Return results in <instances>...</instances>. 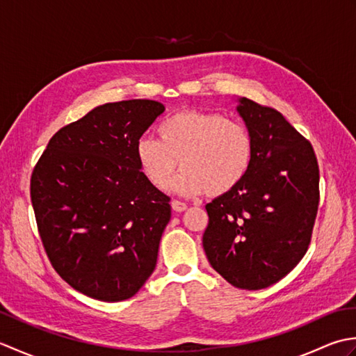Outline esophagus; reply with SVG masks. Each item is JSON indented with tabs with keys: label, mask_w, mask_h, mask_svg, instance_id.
<instances>
[{
	"label": "esophagus",
	"mask_w": 356,
	"mask_h": 356,
	"mask_svg": "<svg viewBox=\"0 0 356 356\" xmlns=\"http://www.w3.org/2000/svg\"><path fill=\"white\" fill-rule=\"evenodd\" d=\"M171 208L176 211V213H182V211H185L188 207H186V203H184V202H180V200H172L171 202Z\"/></svg>",
	"instance_id": "34e87169"
}]
</instances>
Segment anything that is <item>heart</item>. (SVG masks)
I'll use <instances>...</instances> for the list:
<instances>
[{
  "mask_svg": "<svg viewBox=\"0 0 356 356\" xmlns=\"http://www.w3.org/2000/svg\"><path fill=\"white\" fill-rule=\"evenodd\" d=\"M159 140L140 138L136 143L139 168L159 190L171 184L182 195L205 193L218 197L237 188L252 165V134L238 120L220 113L185 110L163 119Z\"/></svg>",
  "mask_w": 356,
  "mask_h": 356,
  "instance_id": "b5f03b06",
  "label": "heart"
}]
</instances>
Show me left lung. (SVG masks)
<instances>
[{
  "instance_id": "left-lung-1",
  "label": "left lung",
  "mask_w": 356,
  "mask_h": 356,
  "mask_svg": "<svg viewBox=\"0 0 356 356\" xmlns=\"http://www.w3.org/2000/svg\"><path fill=\"white\" fill-rule=\"evenodd\" d=\"M238 104L252 134V165L237 188L205 207L203 249L226 282L259 291L305 257L318 211L320 170L311 142L282 113L246 97Z\"/></svg>"
}]
</instances>
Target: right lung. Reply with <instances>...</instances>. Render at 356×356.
Returning <instances> with one entry per match:
<instances>
[{
  "instance_id": "right-lung-1",
  "label": "right lung",
  "mask_w": 356,
  "mask_h": 356,
  "mask_svg": "<svg viewBox=\"0 0 356 356\" xmlns=\"http://www.w3.org/2000/svg\"><path fill=\"white\" fill-rule=\"evenodd\" d=\"M165 107L131 99L99 105L50 139L30 199L51 266L90 298H131L157 261L170 197L143 176L136 143Z\"/></svg>"
}]
</instances>
